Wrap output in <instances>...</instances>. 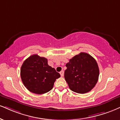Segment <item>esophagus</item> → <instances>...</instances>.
<instances>
[{
  "label": "esophagus",
  "instance_id": "esophagus-1",
  "mask_svg": "<svg viewBox=\"0 0 120 120\" xmlns=\"http://www.w3.org/2000/svg\"><path fill=\"white\" fill-rule=\"evenodd\" d=\"M60 75H61V76H64V71H63V70H62V71L60 72Z\"/></svg>",
  "mask_w": 120,
  "mask_h": 120
}]
</instances>
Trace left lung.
<instances>
[{
    "instance_id": "obj_1",
    "label": "left lung",
    "mask_w": 120,
    "mask_h": 120,
    "mask_svg": "<svg viewBox=\"0 0 120 120\" xmlns=\"http://www.w3.org/2000/svg\"><path fill=\"white\" fill-rule=\"evenodd\" d=\"M64 77L72 91L84 94L92 90L98 80L99 70L97 63L85 52L74 56L66 64Z\"/></svg>"
}]
</instances>
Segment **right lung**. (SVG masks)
<instances>
[{"mask_svg": "<svg viewBox=\"0 0 120 120\" xmlns=\"http://www.w3.org/2000/svg\"><path fill=\"white\" fill-rule=\"evenodd\" d=\"M60 75L49 66L47 59L32 55L23 63L21 68L22 81L32 93L41 94L52 89L56 79Z\"/></svg>", "mask_w": 120, "mask_h": 120, "instance_id": "obj_1", "label": "right lung"}]
</instances>
